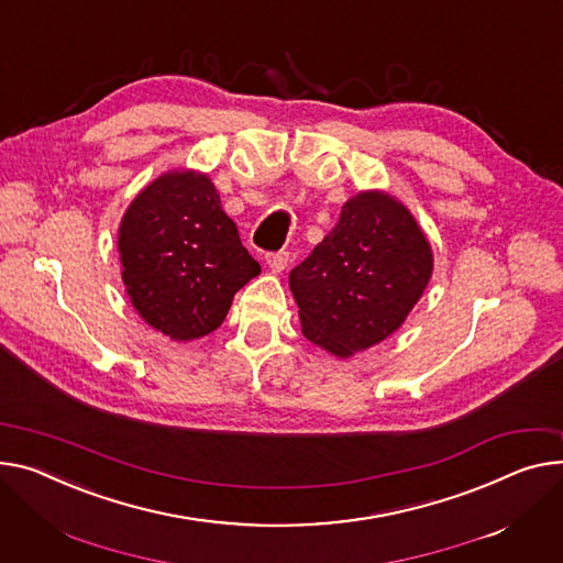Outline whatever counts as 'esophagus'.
Wrapping results in <instances>:
<instances>
[{
	"label": "esophagus",
	"mask_w": 563,
	"mask_h": 563,
	"mask_svg": "<svg viewBox=\"0 0 563 563\" xmlns=\"http://www.w3.org/2000/svg\"><path fill=\"white\" fill-rule=\"evenodd\" d=\"M267 265H269V269L274 272V274H278V272H285L287 269V265H289V253L287 251H276V253H267Z\"/></svg>",
	"instance_id": "obj_1"
}]
</instances>
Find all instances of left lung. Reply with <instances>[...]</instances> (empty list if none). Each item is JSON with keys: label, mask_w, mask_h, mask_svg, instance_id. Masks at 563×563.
I'll use <instances>...</instances> for the list:
<instances>
[{"label": "left lung", "mask_w": 563, "mask_h": 563, "mask_svg": "<svg viewBox=\"0 0 563 563\" xmlns=\"http://www.w3.org/2000/svg\"><path fill=\"white\" fill-rule=\"evenodd\" d=\"M432 265L430 242L400 201L380 190L355 195L289 274L303 334L334 357L380 344L419 303Z\"/></svg>", "instance_id": "1"}]
</instances>
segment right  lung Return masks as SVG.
Masks as SVG:
<instances>
[{
	"label": "right lung",
	"mask_w": 563,
	"mask_h": 563,
	"mask_svg": "<svg viewBox=\"0 0 563 563\" xmlns=\"http://www.w3.org/2000/svg\"><path fill=\"white\" fill-rule=\"evenodd\" d=\"M122 280L137 314L174 342L210 334L260 274L212 180L174 169L148 183L120 223Z\"/></svg>",
	"instance_id": "1"
}]
</instances>
